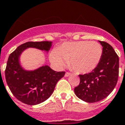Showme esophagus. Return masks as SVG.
<instances>
[{"instance_id": "1", "label": "esophagus", "mask_w": 125, "mask_h": 125, "mask_svg": "<svg viewBox=\"0 0 125 125\" xmlns=\"http://www.w3.org/2000/svg\"><path fill=\"white\" fill-rule=\"evenodd\" d=\"M70 75H71V73H70L69 72H66L65 74V76L67 77L69 76H70Z\"/></svg>"}]
</instances>
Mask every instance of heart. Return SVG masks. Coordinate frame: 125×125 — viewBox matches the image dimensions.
<instances>
[{"label":"heart","mask_w":125,"mask_h":125,"mask_svg":"<svg viewBox=\"0 0 125 125\" xmlns=\"http://www.w3.org/2000/svg\"><path fill=\"white\" fill-rule=\"evenodd\" d=\"M102 54V47L96 42H66L52 51L50 60L58 68L64 67L66 60H69V65L75 72L85 74L98 66Z\"/></svg>","instance_id":"obj_1"}]
</instances>
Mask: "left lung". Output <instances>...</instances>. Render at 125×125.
Listing matches in <instances>:
<instances>
[{"label":"left lung","mask_w":125,"mask_h":125,"mask_svg":"<svg viewBox=\"0 0 125 125\" xmlns=\"http://www.w3.org/2000/svg\"><path fill=\"white\" fill-rule=\"evenodd\" d=\"M103 54L98 66L92 72L80 74V82L74 88L77 97L88 103H95L106 98L117 84L119 56L110 44L99 41Z\"/></svg>","instance_id":"obj_1"}]
</instances>
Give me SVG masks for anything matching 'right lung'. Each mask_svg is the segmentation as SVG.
<instances>
[{
	"mask_svg": "<svg viewBox=\"0 0 125 125\" xmlns=\"http://www.w3.org/2000/svg\"><path fill=\"white\" fill-rule=\"evenodd\" d=\"M51 42H28L19 45L10 54L5 70L7 84L13 96L22 103L34 105L48 99L57 82L64 76L65 71L56 72L49 66L41 67L34 71H26L19 64L21 52L27 47L49 51Z\"/></svg>",
	"mask_w": 125,
	"mask_h": 125,
	"instance_id": "add662e5",
	"label": "right lung"
}]
</instances>
